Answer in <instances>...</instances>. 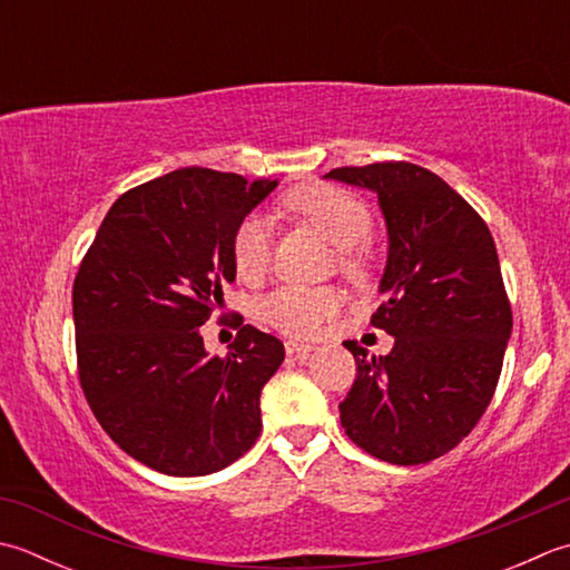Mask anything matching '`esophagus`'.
Returning <instances> with one entry per match:
<instances>
[{"label": "esophagus", "mask_w": 570, "mask_h": 570, "mask_svg": "<svg viewBox=\"0 0 570 570\" xmlns=\"http://www.w3.org/2000/svg\"><path fill=\"white\" fill-rule=\"evenodd\" d=\"M284 345H286V353H288V355H296V358H306V355H308L311 351H314V345L298 343V341H286Z\"/></svg>", "instance_id": "obj_1"}]
</instances>
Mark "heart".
I'll list each match as a JSON object with an SVG mask.
<instances>
[{"label": "heart", "instance_id": "obj_1", "mask_svg": "<svg viewBox=\"0 0 570 570\" xmlns=\"http://www.w3.org/2000/svg\"><path fill=\"white\" fill-rule=\"evenodd\" d=\"M288 207L316 225L341 249V266L358 276L367 269L363 239L371 234L373 215L358 195L336 185H308L288 195ZM274 222L269 215H247L232 237V262L244 282H259L272 264ZM341 306V294L331 286L286 284L259 304V318L292 336H308Z\"/></svg>", "mask_w": 570, "mask_h": 570}]
</instances>
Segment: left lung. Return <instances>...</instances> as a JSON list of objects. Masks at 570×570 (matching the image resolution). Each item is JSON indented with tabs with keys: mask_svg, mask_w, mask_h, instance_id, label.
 I'll list each match as a JSON object with an SVG mask.
<instances>
[{
	"mask_svg": "<svg viewBox=\"0 0 570 570\" xmlns=\"http://www.w3.org/2000/svg\"><path fill=\"white\" fill-rule=\"evenodd\" d=\"M331 180L371 189L387 227V262L371 323L395 338L387 355L355 341L358 375L341 407L345 434L390 464H425L474 430L501 375L511 306L492 232L425 167H336Z\"/></svg>",
	"mask_w": 570,
	"mask_h": 570,
	"instance_id": "1",
	"label": "left lung"
}]
</instances>
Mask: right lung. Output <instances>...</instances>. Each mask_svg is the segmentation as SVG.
<instances>
[{
    "instance_id": "add662e5",
    "label": "right lung",
    "mask_w": 570,
    "mask_h": 570,
    "mask_svg": "<svg viewBox=\"0 0 570 570\" xmlns=\"http://www.w3.org/2000/svg\"><path fill=\"white\" fill-rule=\"evenodd\" d=\"M276 185L207 167L155 177L116 199L78 266V381L108 438L155 472H219L259 438L284 343L242 326L219 358L199 326L237 278L234 229Z\"/></svg>"
}]
</instances>
